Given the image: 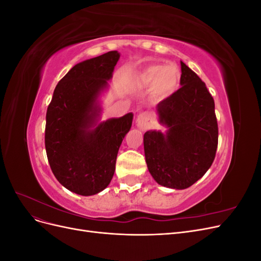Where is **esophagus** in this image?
<instances>
[{
	"instance_id": "34e87169",
	"label": "esophagus",
	"mask_w": 261,
	"mask_h": 261,
	"mask_svg": "<svg viewBox=\"0 0 261 261\" xmlns=\"http://www.w3.org/2000/svg\"><path fill=\"white\" fill-rule=\"evenodd\" d=\"M150 120H151V116H150V114L148 112L140 113L137 116V120H136L137 126L141 130H146L149 128V126H150Z\"/></svg>"
}]
</instances>
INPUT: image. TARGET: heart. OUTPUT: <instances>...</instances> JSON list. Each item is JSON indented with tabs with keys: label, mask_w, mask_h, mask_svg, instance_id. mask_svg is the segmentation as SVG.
<instances>
[{
	"label": "heart",
	"mask_w": 261,
	"mask_h": 261,
	"mask_svg": "<svg viewBox=\"0 0 261 261\" xmlns=\"http://www.w3.org/2000/svg\"><path fill=\"white\" fill-rule=\"evenodd\" d=\"M180 80L179 68L174 63L167 65L152 64L146 67L137 78V84L143 87L151 86V96L161 101L174 92Z\"/></svg>",
	"instance_id": "b5f03b06"
}]
</instances>
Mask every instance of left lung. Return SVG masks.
I'll return each instance as SVG.
<instances>
[{
    "label": "left lung",
    "instance_id": "8db88e82",
    "mask_svg": "<svg viewBox=\"0 0 261 261\" xmlns=\"http://www.w3.org/2000/svg\"><path fill=\"white\" fill-rule=\"evenodd\" d=\"M180 88L156 106L164 134L144 135L147 167L158 184L185 189L201 178L215 160L218 122L215 100L204 84L180 62Z\"/></svg>",
    "mask_w": 261,
    "mask_h": 261
}]
</instances>
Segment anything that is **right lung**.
Returning <instances> with one entry per match:
<instances>
[{
	"instance_id": "right-lung-1",
	"label": "right lung",
	"mask_w": 261,
	"mask_h": 261,
	"mask_svg": "<svg viewBox=\"0 0 261 261\" xmlns=\"http://www.w3.org/2000/svg\"><path fill=\"white\" fill-rule=\"evenodd\" d=\"M120 59L117 51L78 63L62 78L46 110L44 144L54 176L68 191L96 195L111 181L133 113L98 123L99 97Z\"/></svg>"
}]
</instances>
